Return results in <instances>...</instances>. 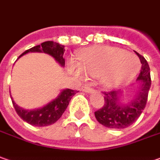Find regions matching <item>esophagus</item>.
<instances>
[{
    "instance_id": "1",
    "label": "esophagus",
    "mask_w": 160,
    "mask_h": 160,
    "mask_svg": "<svg viewBox=\"0 0 160 160\" xmlns=\"http://www.w3.org/2000/svg\"><path fill=\"white\" fill-rule=\"evenodd\" d=\"M81 90L84 91V92H87V93H95L96 92V90L94 88L88 87V85H85V86H83V87L81 88Z\"/></svg>"
}]
</instances>
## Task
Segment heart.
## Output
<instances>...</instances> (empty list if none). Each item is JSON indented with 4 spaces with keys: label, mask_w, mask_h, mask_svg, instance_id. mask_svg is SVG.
I'll list each match as a JSON object with an SVG mask.
<instances>
[{
    "label": "heart",
    "mask_w": 160,
    "mask_h": 160,
    "mask_svg": "<svg viewBox=\"0 0 160 160\" xmlns=\"http://www.w3.org/2000/svg\"><path fill=\"white\" fill-rule=\"evenodd\" d=\"M139 58L125 50L108 45H97L81 51L79 62L71 60L69 68L75 75L100 77L107 88L121 86L133 80L140 71Z\"/></svg>",
    "instance_id": "b5f03b06"
}]
</instances>
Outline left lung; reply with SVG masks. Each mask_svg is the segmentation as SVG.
I'll list each match as a JSON object with an SVG mask.
<instances>
[{
	"label": "left lung",
	"instance_id": "left-lung-1",
	"mask_svg": "<svg viewBox=\"0 0 160 160\" xmlns=\"http://www.w3.org/2000/svg\"><path fill=\"white\" fill-rule=\"evenodd\" d=\"M141 60L142 69L137 78L138 86L134 95L129 102H124L122 90L103 92L104 106L95 112L98 122L102 125L112 129H123L130 126L142 115L145 108L151 80L149 66L142 55L136 52Z\"/></svg>",
	"mask_w": 160,
	"mask_h": 160
}]
</instances>
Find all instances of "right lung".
I'll list each match as a JSON object with an SVG mask.
<instances>
[{
  "mask_svg": "<svg viewBox=\"0 0 160 160\" xmlns=\"http://www.w3.org/2000/svg\"><path fill=\"white\" fill-rule=\"evenodd\" d=\"M64 51H65L64 45H60L59 43L53 41H46L42 43L41 45H36L30 49L25 51L21 55L18 56V58H20L21 56H23L28 52H45L52 56L61 66L64 67L65 65V61L63 59ZM76 92H77L76 90H72L70 88L62 89L54 99L50 101L45 106L31 110L24 109L18 107L12 99L11 96V98L13 107L21 119H23L25 122H28L31 125L43 127V126L51 125L57 120H59L61 116L64 113V111L66 110L72 98L76 94Z\"/></svg>",
  "mask_w": 160,
  "mask_h": 160,
  "instance_id": "obj_1",
  "label": "right lung"
}]
</instances>
